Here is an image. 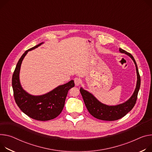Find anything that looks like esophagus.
I'll return each instance as SVG.
<instances>
[{
  "mask_svg": "<svg viewBox=\"0 0 152 152\" xmlns=\"http://www.w3.org/2000/svg\"><path fill=\"white\" fill-rule=\"evenodd\" d=\"M74 81H75V84L76 85V86H79L80 84V80L79 79V78H75L74 79Z\"/></svg>",
  "mask_w": 152,
  "mask_h": 152,
  "instance_id": "34e87169",
  "label": "esophagus"
}]
</instances>
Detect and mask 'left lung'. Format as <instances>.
Instances as JSON below:
<instances>
[{
	"label": "left lung",
	"mask_w": 152,
	"mask_h": 152,
	"mask_svg": "<svg viewBox=\"0 0 152 152\" xmlns=\"http://www.w3.org/2000/svg\"><path fill=\"white\" fill-rule=\"evenodd\" d=\"M119 51L121 53H124L129 56L133 61L137 75V81L136 88L131 97L123 103L116 105H108L100 102L95 96L88 91L80 88V92L84 99L85 105L88 112L94 118L103 121H116L126 116L130 110L133 108L136 104L137 94L140 88L141 78L139 74L136 62L132 55L126 51L119 48Z\"/></svg>",
	"instance_id": "1"
}]
</instances>
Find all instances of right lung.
<instances>
[{
  "label": "right lung",
  "mask_w": 152,
  "mask_h": 152,
  "mask_svg": "<svg viewBox=\"0 0 152 152\" xmlns=\"http://www.w3.org/2000/svg\"><path fill=\"white\" fill-rule=\"evenodd\" d=\"M44 43L30 48L22 54L12 77L14 97L18 106L27 116L41 121L53 119L60 115L64 108L68 90L75 87L74 80H72L41 95L31 94L23 88L19 78L22 61L28 51L34 50Z\"/></svg>",
  "instance_id": "obj_1"
}]
</instances>
